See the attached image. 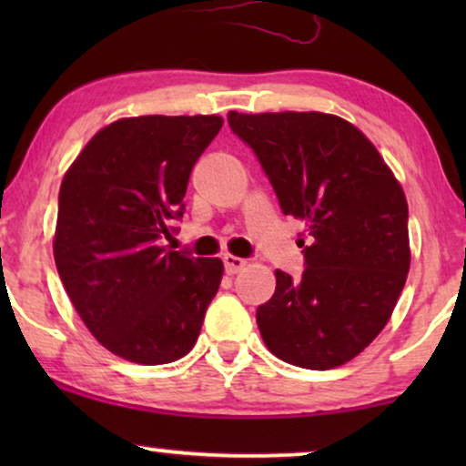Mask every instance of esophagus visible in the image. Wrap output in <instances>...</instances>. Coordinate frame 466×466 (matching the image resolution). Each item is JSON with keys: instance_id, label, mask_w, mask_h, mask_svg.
I'll list each match as a JSON object with an SVG mask.
<instances>
[{"instance_id": "obj_1", "label": "esophagus", "mask_w": 466, "mask_h": 466, "mask_svg": "<svg viewBox=\"0 0 466 466\" xmlns=\"http://www.w3.org/2000/svg\"><path fill=\"white\" fill-rule=\"evenodd\" d=\"M222 263H225V271L228 276H233V273H238L246 267V260L239 257H233V254H225V257H222Z\"/></svg>"}]
</instances>
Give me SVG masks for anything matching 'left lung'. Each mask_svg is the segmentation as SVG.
Returning a JSON list of instances; mask_svg holds the SVG:
<instances>
[{"label":"left lung","instance_id":"8db88e82","mask_svg":"<svg viewBox=\"0 0 466 466\" xmlns=\"http://www.w3.org/2000/svg\"><path fill=\"white\" fill-rule=\"evenodd\" d=\"M254 150L286 216L301 220V279L276 269V292L257 309L260 337L279 360L335 369L390 320L410 271L407 199L365 133L324 112H228Z\"/></svg>","mask_w":466,"mask_h":466}]
</instances>
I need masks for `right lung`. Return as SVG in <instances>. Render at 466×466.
Listing matches in <instances>:
<instances>
[{
  "label": "right lung",
  "instance_id": "right-lung-1",
  "mask_svg": "<svg viewBox=\"0 0 466 466\" xmlns=\"http://www.w3.org/2000/svg\"><path fill=\"white\" fill-rule=\"evenodd\" d=\"M220 127L216 114L114 120L63 176L56 271L86 329L120 359L165 365L199 337L225 265L167 250L161 239Z\"/></svg>",
  "mask_w": 466,
  "mask_h": 466
}]
</instances>
